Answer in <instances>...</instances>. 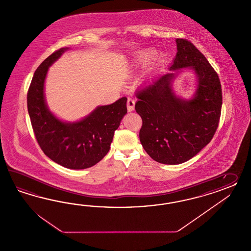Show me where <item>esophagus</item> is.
Wrapping results in <instances>:
<instances>
[{"mask_svg": "<svg viewBox=\"0 0 251 251\" xmlns=\"http://www.w3.org/2000/svg\"><path fill=\"white\" fill-rule=\"evenodd\" d=\"M134 106H135V101L134 100H132L131 98H129L128 100H127V108H128V111H133L134 110Z\"/></svg>", "mask_w": 251, "mask_h": 251, "instance_id": "esophagus-1", "label": "esophagus"}]
</instances>
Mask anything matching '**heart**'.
<instances>
[{"mask_svg": "<svg viewBox=\"0 0 251 251\" xmlns=\"http://www.w3.org/2000/svg\"><path fill=\"white\" fill-rule=\"evenodd\" d=\"M154 55L155 51L151 48L143 49L142 51L138 52L133 58L131 68L133 70H139L146 68L149 65L150 62L152 60Z\"/></svg>", "mask_w": 251, "mask_h": 251, "instance_id": "1", "label": "heart"}]
</instances>
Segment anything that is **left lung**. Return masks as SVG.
<instances>
[{"label":"left lung","instance_id":"1","mask_svg":"<svg viewBox=\"0 0 251 251\" xmlns=\"http://www.w3.org/2000/svg\"><path fill=\"white\" fill-rule=\"evenodd\" d=\"M177 53L169 67L148 88L137 93L136 112L143 119L140 141L154 161L180 164L210 143L222 107L219 77L191 42L177 38ZM182 69L196 74V90L190 99L175 94L173 81Z\"/></svg>","mask_w":251,"mask_h":251}]
</instances>
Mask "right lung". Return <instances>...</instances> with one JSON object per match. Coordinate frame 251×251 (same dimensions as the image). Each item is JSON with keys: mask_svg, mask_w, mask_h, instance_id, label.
<instances>
[{"mask_svg": "<svg viewBox=\"0 0 251 251\" xmlns=\"http://www.w3.org/2000/svg\"><path fill=\"white\" fill-rule=\"evenodd\" d=\"M68 49L55 51L35 70L28 90V113L37 143L48 158L68 169H86L108 153L114 132L127 113V98L98 106L76 122L58 119L48 108L45 82L49 68Z\"/></svg>", "mask_w": 251, "mask_h": 251, "instance_id": "right-lung-1", "label": "right lung"}]
</instances>
